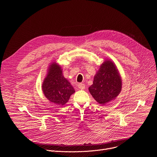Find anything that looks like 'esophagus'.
Returning a JSON list of instances; mask_svg holds the SVG:
<instances>
[{
    "instance_id": "obj_1",
    "label": "esophagus",
    "mask_w": 157,
    "mask_h": 157,
    "mask_svg": "<svg viewBox=\"0 0 157 157\" xmlns=\"http://www.w3.org/2000/svg\"><path fill=\"white\" fill-rule=\"evenodd\" d=\"M78 87H79V89H82H82H84L85 88V84L83 83H79V84H78Z\"/></svg>"
}]
</instances>
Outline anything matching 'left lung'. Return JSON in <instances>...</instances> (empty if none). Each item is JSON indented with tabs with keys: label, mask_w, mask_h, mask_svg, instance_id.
<instances>
[{
	"label": "left lung",
	"mask_w": 157,
	"mask_h": 157,
	"mask_svg": "<svg viewBox=\"0 0 157 157\" xmlns=\"http://www.w3.org/2000/svg\"><path fill=\"white\" fill-rule=\"evenodd\" d=\"M121 89L122 79L116 64L110 59L105 60L94 76L89 92L98 103L105 105L115 99Z\"/></svg>",
	"instance_id": "left-lung-1"
}]
</instances>
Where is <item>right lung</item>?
<instances>
[{
  "mask_svg": "<svg viewBox=\"0 0 157 157\" xmlns=\"http://www.w3.org/2000/svg\"><path fill=\"white\" fill-rule=\"evenodd\" d=\"M61 67L56 62L52 63L44 78L42 90L45 97L58 105H64L75 91L70 82L63 75Z\"/></svg>",
  "mask_w": 157,
  "mask_h": 157,
  "instance_id": "obj_1",
  "label": "right lung"
}]
</instances>
